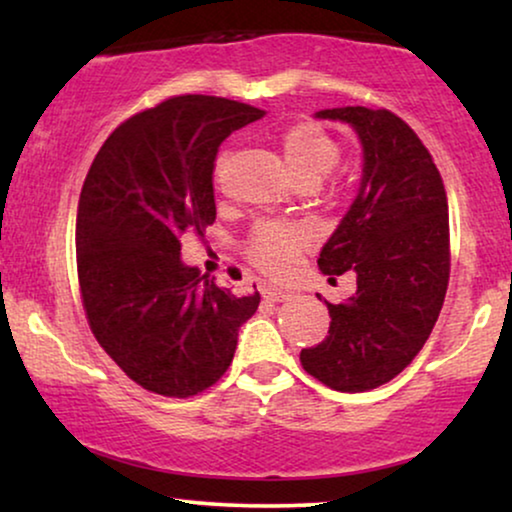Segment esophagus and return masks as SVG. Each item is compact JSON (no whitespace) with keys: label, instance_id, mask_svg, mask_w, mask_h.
<instances>
[{"label":"esophagus","instance_id":"1","mask_svg":"<svg viewBox=\"0 0 512 512\" xmlns=\"http://www.w3.org/2000/svg\"><path fill=\"white\" fill-rule=\"evenodd\" d=\"M263 298L270 300V303H284V300L291 298V293L277 289V286H263Z\"/></svg>","mask_w":512,"mask_h":512}]
</instances>
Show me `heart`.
<instances>
[{"label":"heart","instance_id":"b5f03b06","mask_svg":"<svg viewBox=\"0 0 512 512\" xmlns=\"http://www.w3.org/2000/svg\"><path fill=\"white\" fill-rule=\"evenodd\" d=\"M286 167L296 181H319L338 165L340 142L331 132L312 121L291 125L279 137ZM312 240L310 228L303 223L263 221L258 223L247 242V254L256 265L272 275H284L293 258Z\"/></svg>","mask_w":512,"mask_h":512}]
</instances>
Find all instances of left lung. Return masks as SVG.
Returning a JSON list of instances; mask_svg holds the SVG:
<instances>
[{"instance_id":"left-lung-1","label":"left lung","mask_w":512,"mask_h":512,"mask_svg":"<svg viewBox=\"0 0 512 512\" xmlns=\"http://www.w3.org/2000/svg\"><path fill=\"white\" fill-rule=\"evenodd\" d=\"M314 116L356 132L363 172L317 261L331 277L352 270L356 293L340 305L324 300L328 335L303 349L300 363L326 387L356 394L394 380L436 326L450 279L447 195L422 139L391 111L338 107Z\"/></svg>"}]
</instances>
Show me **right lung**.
<instances>
[{"label": "right lung", "instance_id": "obj_1", "mask_svg": "<svg viewBox=\"0 0 512 512\" xmlns=\"http://www.w3.org/2000/svg\"><path fill=\"white\" fill-rule=\"evenodd\" d=\"M263 109L181 95L111 132L83 181L76 268L90 331L130 380L186 398L219 380L261 296H233L181 261V235L212 226L214 160Z\"/></svg>", "mask_w": 512, "mask_h": 512}]
</instances>
